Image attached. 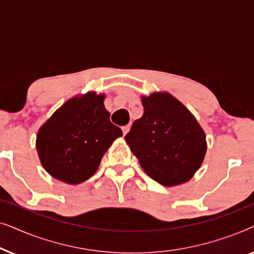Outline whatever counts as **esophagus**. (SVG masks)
<instances>
[{
  "instance_id": "obj_1",
  "label": "esophagus",
  "mask_w": 254,
  "mask_h": 254,
  "mask_svg": "<svg viewBox=\"0 0 254 254\" xmlns=\"http://www.w3.org/2000/svg\"><path fill=\"white\" fill-rule=\"evenodd\" d=\"M129 128H130V126L129 125H127V126H124L123 127V133H124V135H126L128 131H129Z\"/></svg>"
}]
</instances>
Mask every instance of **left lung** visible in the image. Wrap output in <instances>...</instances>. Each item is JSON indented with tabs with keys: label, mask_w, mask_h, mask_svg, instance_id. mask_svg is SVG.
I'll use <instances>...</instances> for the list:
<instances>
[{
	"label": "left lung",
	"mask_w": 254,
	"mask_h": 254,
	"mask_svg": "<svg viewBox=\"0 0 254 254\" xmlns=\"http://www.w3.org/2000/svg\"><path fill=\"white\" fill-rule=\"evenodd\" d=\"M143 116L125 136L149 177L163 186L192 178L202 164L206 135L195 118L169 92L142 97Z\"/></svg>",
	"instance_id": "1"
}]
</instances>
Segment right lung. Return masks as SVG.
<instances>
[{
  "label": "right lung",
  "mask_w": 254,
  "mask_h": 254,
  "mask_svg": "<svg viewBox=\"0 0 254 254\" xmlns=\"http://www.w3.org/2000/svg\"><path fill=\"white\" fill-rule=\"evenodd\" d=\"M104 95L74 97L40 127L36 147L44 169L55 179L76 185L97 171L103 156L123 131L110 121Z\"/></svg>",
  "instance_id": "1"
}]
</instances>
